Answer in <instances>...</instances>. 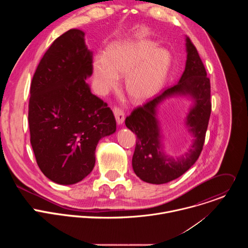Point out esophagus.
Returning a JSON list of instances; mask_svg holds the SVG:
<instances>
[{"label": "esophagus", "mask_w": 248, "mask_h": 248, "mask_svg": "<svg viewBox=\"0 0 248 248\" xmlns=\"http://www.w3.org/2000/svg\"><path fill=\"white\" fill-rule=\"evenodd\" d=\"M114 115H115L117 124H123L124 122V111L121 110L118 107H115L114 108Z\"/></svg>", "instance_id": "esophagus-1"}]
</instances>
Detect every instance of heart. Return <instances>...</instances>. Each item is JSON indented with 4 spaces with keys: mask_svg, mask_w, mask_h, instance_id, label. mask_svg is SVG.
<instances>
[{
    "mask_svg": "<svg viewBox=\"0 0 248 248\" xmlns=\"http://www.w3.org/2000/svg\"><path fill=\"white\" fill-rule=\"evenodd\" d=\"M171 65L170 53L150 40L136 39L112 44L106 58L94 60L93 75L102 92L115 88L120 77L126 78V90L136 101H146L164 86Z\"/></svg>",
    "mask_w": 248,
    "mask_h": 248,
    "instance_id": "b5f03b06",
    "label": "heart"
}]
</instances>
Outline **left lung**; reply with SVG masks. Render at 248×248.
Returning <instances> with one entry per match:
<instances>
[{
    "instance_id": "1",
    "label": "left lung",
    "mask_w": 248,
    "mask_h": 248,
    "mask_svg": "<svg viewBox=\"0 0 248 248\" xmlns=\"http://www.w3.org/2000/svg\"><path fill=\"white\" fill-rule=\"evenodd\" d=\"M186 67L180 81L142 107L135 109L125 119L126 127L137 137L132 157L133 170L140 180L148 184L162 185L180 178L197 161L204 145L211 114L210 79L196 48L188 37H186ZM176 95L187 96L193 102L186 118L193 141L186 153L172 157L163 150V137L156 112L161 102Z\"/></svg>"
}]
</instances>
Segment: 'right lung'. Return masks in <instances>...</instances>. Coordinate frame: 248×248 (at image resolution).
I'll use <instances>...</instances> for the list:
<instances>
[{
	"label": "right lung",
	"instance_id": "right-lung-1",
	"mask_svg": "<svg viewBox=\"0 0 248 248\" xmlns=\"http://www.w3.org/2000/svg\"><path fill=\"white\" fill-rule=\"evenodd\" d=\"M84 35L74 28L58 37L30 87V143L41 171L62 186L78 184L92 171L99 140L115 133L117 126L107 103L86 83L93 54Z\"/></svg>",
	"mask_w": 248,
	"mask_h": 248
}]
</instances>
